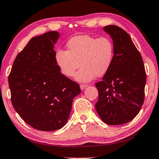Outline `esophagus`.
I'll use <instances>...</instances> for the list:
<instances>
[{
  "label": "esophagus",
  "instance_id": "obj_1",
  "mask_svg": "<svg viewBox=\"0 0 159 159\" xmlns=\"http://www.w3.org/2000/svg\"><path fill=\"white\" fill-rule=\"evenodd\" d=\"M86 86H87V85H86V84H81L80 85V89H81V90H82V91H83V90H84L86 89Z\"/></svg>",
  "mask_w": 159,
  "mask_h": 159
}]
</instances>
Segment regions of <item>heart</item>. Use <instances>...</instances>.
<instances>
[{
    "label": "heart",
    "mask_w": 159,
    "mask_h": 159,
    "mask_svg": "<svg viewBox=\"0 0 159 159\" xmlns=\"http://www.w3.org/2000/svg\"><path fill=\"white\" fill-rule=\"evenodd\" d=\"M68 50H59L55 60L61 73L72 77L81 65L75 79L80 82H89L95 77L105 75L111 67L114 46L109 38H96L90 35H79L67 42Z\"/></svg>",
    "instance_id": "obj_1"
}]
</instances>
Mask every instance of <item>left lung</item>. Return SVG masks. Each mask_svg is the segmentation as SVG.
Instances as JSON below:
<instances>
[{
	"instance_id": "1",
	"label": "left lung",
	"mask_w": 159,
	"mask_h": 159,
	"mask_svg": "<svg viewBox=\"0 0 159 159\" xmlns=\"http://www.w3.org/2000/svg\"><path fill=\"white\" fill-rule=\"evenodd\" d=\"M103 30L113 40L114 57L109 70L95 84L98 100L95 109L109 125H120L133 120L144 101L146 73L139 50L123 29L114 25Z\"/></svg>"
}]
</instances>
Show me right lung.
<instances>
[{"label": "right lung", "instance_id": "right-lung-1", "mask_svg": "<svg viewBox=\"0 0 159 159\" xmlns=\"http://www.w3.org/2000/svg\"><path fill=\"white\" fill-rule=\"evenodd\" d=\"M60 34L50 31L32 37L18 54L8 77L12 105L27 124L51 131L66 123L77 83L61 73L54 46Z\"/></svg>", "mask_w": 159, "mask_h": 159}]
</instances>
